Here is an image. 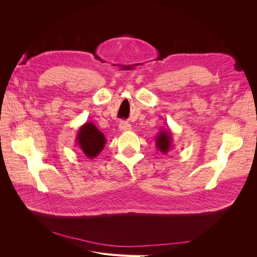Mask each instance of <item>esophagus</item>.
<instances>
[{
    "instance_id": "1",
    "label": "esophagus",
    "mask_w": 257,
    "mask_h": 257,
    "mask_svg": "<svg viewBox=\"0 0 257 257\" xmlns=\"http://www.w3.org/2000/svg\"><path fill=\"white\" fill-rule=\"evenodd\" d=\"M119 128H120L121 132H127V131L132 130V126H131V124L128 122L121 121L120 124H119Z\"/></svg>"
}]
</instances>
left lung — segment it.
Wrapping results in <instances>:
<instances>
[{
	"instance_id": "obj_1",
	"label": "left lung",
	"mask_w": 257,
	"mask_h": 257,
	"mask_svg": "<svg viewBox=\"0 0 257 257\" xmlns=\"http://www.w3.org/2000/svg\"><path fill=\"white\" fill-rule=\"evenodd\" d=\"M155 146H157L160 152L167 154L174 148L172 132L169 130H161L160 133L157 135V138H155Z\"/></svg>"
}]
</instances>
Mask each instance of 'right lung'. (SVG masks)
I'll return each mask as SVG.
<instances>
[{
  "label": "right lung",
  "mask_w": 257,
  "mask_h": 257,
  "mask_svg": "<svg viewBox=\"0 0 257 257\" xmlns=\"http://www.w3.org/2000/svg\"><path fill=\"white\" fill-rule=\"evenodd\" d=\"M76 144L88 159H94L104 149L105 135L92 122H85L77 132Z\"/></svg>",
  "instance_id": "1"
}]
</instances>
